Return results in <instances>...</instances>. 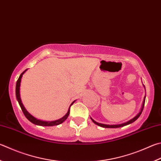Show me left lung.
I'll use <instances>...</instances> for the list:
<instances>
[{"instance_id":"8db88e82","label":"left lung","mask_w":161,"mask_h":161,"mask_svg":"<svg viewBox=\"0 0 161 161\" xmlns=\"http://www.w3.org/2000/svg\"><path fill=\"white\" fill-rule=\"evenodd\" d=\"M144 88H145V86H144ZM145 99H146V96H144V101H143L142 106L141 110H140V112H139L138 114H137V115H136L135 117H134V118H133L132 119H131L130 120H129V121L125 122V123H122V124H119V125H105V124L98 123V122H96L95 120H93V119L92 118H91V119H92V120L93 121V123H95L96 125H98V126L102 127H105V128H118V127H121L126 126V125H130V124H131V123H132V122H134V121L136 120V119H138L140 115H141V114H142V110H143V109H144V103H145Z\"/></svg>"}]
</instances>
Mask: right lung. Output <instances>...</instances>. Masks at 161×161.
Here are the masks:
<instances>
[{
    "label": "right lung",
    "instance_id": "obj_1",
    "mask_svg": "<svg viewBox=\"0 0 161 161\" xmlns=\"http://www.w3.org/2000/svg\"><path fill=\"white\" fill-rule=\"evenodd\" d=\"M27 70V69H25V70L23 72L21 75H19V77L18 78V80L17 81V83H16V89H15V93H16V97H17V100L18 101V103L20 106V108H21V109L22 110L23 113H24V115H25L26 118H27L29 120H30L32 123L34 124V125H40V126H55V125H58L61 123H63V122L65 120V119L68 118V115H69V109H70V107L72 105L75 103L74 101L71 103L70 106L69 107V109L68 113L65 114V116H63L62 118H60L59 119H57V120H55V121H43V120H41V119H38L36 118H34V116H32L31 114L28 112V111L25 109V108L23 106V104L22 103V101H21V98H20V94H19V86H20V82H21V79L24 73Z\"/></svg>",
    "mask_w": 161,
    "mask_h": 161
}]
</instances>
